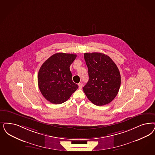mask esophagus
Masks as SVG:
<instances>
[{
  "label": "esophagus",
  "mask_w": 155,
  "mask_h": 155,
  "mask_svg": "<svg viewBox=\"0 0 155 155\" xmlns=\"http://www.w3.org/2000/svg\"><path fill=\"white\" fill-rule=\"evenodd\" d=\"M82 86H83V84L82 83H80L78 84V87L80 89H82Z\"/></svg>",
  "instance_id": "34e87169"
}]
</instances>
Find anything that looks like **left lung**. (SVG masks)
I'll return each mask as SVG.
<instances>
[{
	"mask_svg": "<svg viewBox=\"0 0 155 155\" xmlns=\"http://www.w3.org/2000/svg\"><path fill=\"white\" fill-rule=\"evenodd\" d=\"M89 81L83 87L87 98L97 106L112 101L121 85V75L117 65L105 54H84Z\"/></svg>",
	"mask_w": 155,
	"mask_h": 155,
	"instance_id": "left-lung-1",
	"label": "left lung"
}]
</instances>
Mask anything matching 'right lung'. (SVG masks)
Masks as SVG:
<instances>
[{
  "label": "right lung",
  "mask_w": 155,
  "mask_h": 155,
  "mask_svg": "<svg viewBox=\"0 0 155 155\" xmlns=\"http://www.w3.org/2000/svg\"><path fill=\"white\" fill-rule=\"evenodd\" d=\"M76 57L74 54H54L39 69L38 86L43 96L50 102L64 103L78 89V85L72 81L70 70V66Z\"/></svg>",
  "instance_id": "obj_1"
}]
</instances>
